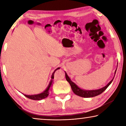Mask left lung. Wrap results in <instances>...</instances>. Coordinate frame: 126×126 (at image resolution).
<instances>
[{
  "label": "left lung",
  "mask_w": 126,
  "mask_h": 126,
  "mask_svg": "<svg viewBox=\"0 0 126 126\" xmlns=\"http://www.w3.org/2000/svg\"><path fill=\"white\" fill-rule=\"evenodd\" d=\"M116 71H115V74H116ZM65 73L66 80L69 82V83L70 84V85H71V88L74 92V93L76 94V95H78V96L84 97V98L93 97L97 96L98 95H99L100 94H101L102 92H103L105 91L107 88V87L109 86L110 84H111V83L112 82V81L114 79V78H113L112 79L110 80L109 83H108L107 86H106L105 87H104L101 89H95V90H84V89H80L79 87H78L77 86L74 82H72V81L71 80V79L69 78V77L68 76L67 74L66 73V72H65Z\"/></svg>",
  "instance_id": "1"
}]
</instances>
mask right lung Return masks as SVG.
I'll return each mask as SVG.
<instances>
[{"label": "right lung", "mask_w": 126, "mask_h": 126, "mask_svg": "<svg viewBox=\"0 0 126 126\" xmlns=\"http://www.w3.org/2000/svg\"><path fill=\"white\" fill-rule=\"evenodd\" d=\"M60 68H57L55 70V71L53 72V73H52V77H51V78H52V79H51L50 82H49V84L48 86L47 89H46L45 91L44 92H43L42 93H39V94H34V95H26V94H24V95L26 97L28 98L29 99H33V100H42V99H44V98H46L48 96L50 92L51 91V87H52V83H53V79H54V74L55 73V72L57 71V69H59Z\"/></svg>", "instance_id": "right-lung-1"}]
</instances>
